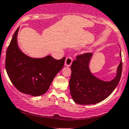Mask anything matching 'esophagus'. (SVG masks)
<instances>
[{
	"instance_id": "esophagus-1",
	"label": "esophagus",
	"mask_w": 129,
	"mask_h": 129,
	"mask_svg": "<svg viewBox=\"0 0 129 129\" xmlns=\"http://www.w3.org/2000/svg\"><path fill=\"white\" fill-rule=\"evenodd\" d=\"M72 60H73V59L72 57L70 56L67 57L66 59V62H65V66H67V67L70 66L72 64Z\"/></svg>"
}]
</instances>
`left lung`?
I'll list each match as a JSON object with an SVG mask.
<instances>
[{
  "mask_svg": "<svg viewBox=\"0 0 129 129\" xmlns=\"http://www.w3.org/2000/svg\"><path fill=\"white\" fill-rule=\"evenodd\" d=\"M120 55L121 56L120 52ZM91 56V52L78 55L70 66L69 88L72 99L77 104H94L103 101L114 90L121 77L122 61L117 68V75L111 81L104 82L93 76L88 67Z\"/></svg>",
  "mask_w": 129,
  "mask_h": 129,
  "instance_id": "left-lung-1",
  "label": "left lung"
}]
</instances>
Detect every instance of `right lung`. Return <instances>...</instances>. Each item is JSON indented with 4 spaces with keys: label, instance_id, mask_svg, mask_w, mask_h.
Returning <instances> with one entry per match:
<instances>
[{
    "label": "right lung",
    "instance_id": "obj_1",
    "mask_svg": "<svg viewBox=\"0 0 129 129\" xmlns=\"http://www.w3.org/2000/svg\"><path fill=\"white\" fill-rule=\"evenodd\" d=\"M17 28L9 45L5 57L7 73L15 87L24 94L37 96L44 94L56 74L62 69L66 57L60 60L50 55L31 58L17 45Z\"/></svg>",
    "mask_w": 129,
    "mask_h": 129
}]
</instances>
